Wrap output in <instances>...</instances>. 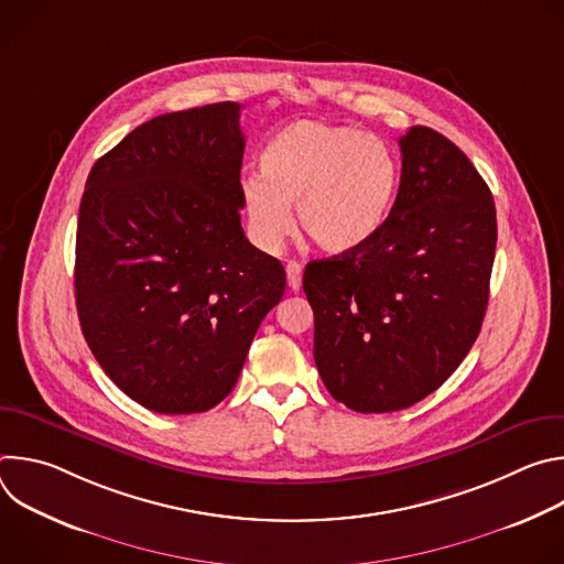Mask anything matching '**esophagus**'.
Returning a JSON list of instances; mask_svg holds the SVG:
<instances>
[{
	"instance_id": "34e87169",
	"label": "esophagus",
	"mask_w": 564,
	"mask_h": 564,
	"mask_svg": "<svg viewBox=\"0 0 564 564\" xmlns=\"http://www.w3.org/2000/svg\"><path fill=\"white\" fill-rule=\"evenodd\" d=\"M285 274H288V285L292 292H299L301 288V276H303V265L296 263V261H290L285 265Z\"/></svg>"
}]
</instances>
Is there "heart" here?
<instances>
[{
	"label": "heart",
	"mask_w": 564,
	"mask_h": 564,
	"mask_svg": "<svg viewBox=\"0 0 564 564\" xmlns=\"http://www.w3.org/2000/svg\"><path fill=\"white\" fill-rule=\"evenodd\" d=\"M399 187L390 144L348 124L294 120L261 153V174L240 178V200L257 243L274 250L296 227L330 254L359 250L383 227Z\"/></svg>",
	"instance_id": "obj_1"
}]
</instances>
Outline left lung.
<instances>
[{"label":"left lung","instance_id":"8db88e82","mask_svg":"<svg viewBox=\"0 0 564 564\" xmlns=\"http://www.w3.org/2000/svg\"><path fill=\"white\" fill-rule=\"evenodd\" d=\"M401 181L359 250L305 265L314 364L357 413L437 390L475 344L496 259V203L466 153L429 127L399 138Z\"/></svg>","mask_w":564,"mask_h":564}]
</instances>
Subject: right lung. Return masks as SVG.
<instances>
[{
  "mask_svg": "<svg viewBox=\"0 0 564 564\" xmlns=\"http://www.w3.org/2000/svg\"><path fill=\"white\" fill-rule=\"evenodd\" d=\"M240 105L158 116L98 158L79 203L75 305L107 377L163 415L231 392L285 270L240 227Z\"/></svg>",
  "mask_w": 564,
  "mask_h": 564,
  "instance_id": "right-lung-1",
  "label": "right lung"
}]
</instances>
